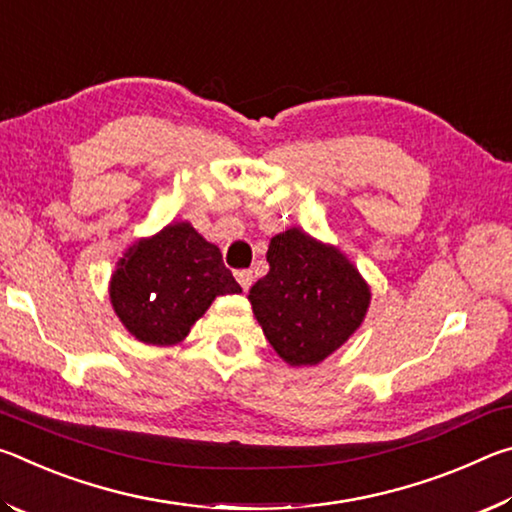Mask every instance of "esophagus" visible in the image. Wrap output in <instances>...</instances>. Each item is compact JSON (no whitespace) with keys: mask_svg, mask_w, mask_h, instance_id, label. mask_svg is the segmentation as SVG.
<instances>
[{"mask_svg":"<svg viewBox=\"0 0 512 512\" xmlns=\"http://www.w3.org/2000/svg\"><path fill=\"white\" fill-rule=\"evenodd\" d=\"M235 277H237V282L241 284V289H244V291H248L250 284H253V271H246V268H244V271H237Z\"/></svg>","mask_w":512,"mask_h":512,"instance_id":"1","label":"esophagus"}]
</instances>
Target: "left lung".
Instances as JSON below:
<instances>
[{"label":"left lung","instance_id":"left-lung-1","mask_svg":"<svg viewBox=\"0 0 512 512\" xmlns=\"http://www.w3.org/2000/svg\"><path fill=\"white\" fill-rule=\"evenodd\" d=\"M266 262L248 293L257 323L289 366H316L361 327L370 287L339 248L300 228L275 235Z\"/></svg>","mask_w":512,"mask_h":512}]
</instances>
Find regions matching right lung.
<instances>
[{
  "label": "right lung",
  "instance_id": "add662e5",
  "mask_svg": "<svg viewBox=\"0 0 512 512\" xmlns=\"http://www.w3.org/2000/svg\"><path fill=\"white\" fill-rule=\"evenodd\" d=\"M241 293L221 250L192 223H169L126 250L110 277V302L124 327L146 345H176L216 296Z\"/></svg>",
  "mask_w": 512,
  "mask_h": 512
}]
</instances>
